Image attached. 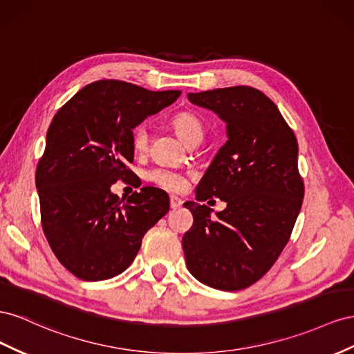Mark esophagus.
Listing matches in <instances>:
<instances>
[{
    "label": "esophagus",
    "mask_w": 354,
    "mask_h": 354,
    "mask_svg": "<svg viewBox=\"0 0 354 354\" xmlns=\"http://www.w3.org/2000/svg\"><path fill=\"white\" fill-rule=\"evenodd\" d=\"M183 203H184V201L180 200L179 197H176V196H170V207H171V209H178V207L183 206Z\"/></svg>",
    "instance_id": "34e87169"
}]
</instances>
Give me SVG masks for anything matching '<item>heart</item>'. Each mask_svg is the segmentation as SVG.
<instances>
[{
  "mask_svg": "<svg viewBox=\"0 0 354 354\" xmlns=\"http://www.w3.org/2000/svg\"><path fill=\"white\" fill-rule=\"evenodd\" d=\"M171 126L176 130L180 139L185 140L187 144L194 142V140L203 139L205 126L201 120L193 113H179L171 120ZM132 145L136 153H145L149 145V130L147 124H139L132 132ZM148 179L153 180L154 184L163 187L169 191H183L187 187V179L184 175L178 174L175 170L169 169H153L148 174Z\"/></svg>",
  "mask_w": 354,
  "mask_h": 354,
  "instance_id": "1",
  "label": "heart"
}]
</instances>
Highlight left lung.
I'll return each instance as SVG.
<instances>
[{
	"instance_id": "1",
	"label": "left lung",
	"mask_w": 354,
	"mask_h": 354,
	"mask_svg": "<svg viewBox=\"0 0 354 354\" xmlns=\"http://www.w3.org/2000/svg\"><path fill=\"white\" fill-rule=\"evenodd\" d=\"M197 106L227 124L219 148L196 189V198L218 197L222 212L187 201L194 224L183 248L191 274L221 290L254 285L277 261L304 198L297 138L279 108L248 86L188 93Z\"/></svg>"
}]
</instances>
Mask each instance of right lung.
<instances>
[{
  "instance_id": "1",
  "label": "right lung",
  "mask_w": 354,
  "mask_h": 354,
  "mask_svg": "<svg viewBox=\"0 0 354 354\" xmlns=\"http://www.w3.org/2000/svg\"><path fill=\"white\" fill-rule=\"evenodd\" d=\"M179 96L180 90L102 80L77 92L50 123L35 171L41 224L60 264L78 279L123 272L144 234L169 212L163 189L144 187L120 198L111 185L133 176L127 169L133 129Z\"/></svg>"
}]
</instances>
